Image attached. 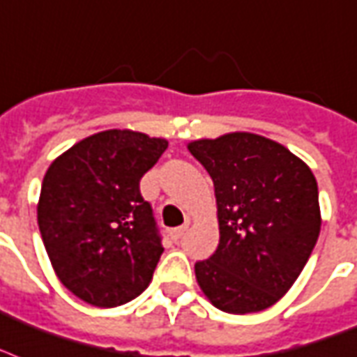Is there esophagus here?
I'll return each mask as SVG.
<instances>
[{"mask_svg":"<svg viewBox=\"0 0 357 357\" xmlns=\"http://www.w3.org/2000/svg\"><path fill=\"white\" fill-rule=\"evenodd\" d=\"M185 230H187V225H183V227H178V228H172V230H170V238L174 239V241H178V239H181V236H183L185 234Z\"/></svg>","mask_w":357,"mask_h":357,"instance_id":"34e87169","label":"esophagus"}]
</instances>
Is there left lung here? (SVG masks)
<instances>
[{"label":"left lung","instance_id":"left-lung-1","mask_svg":"<svg viewBox=\"0 0 357 357\" xmlns=\"http://www.w3.org/2000/svg\"><path fill=\"white\" fill-rule=\"evenodd\" d=\"M187 148L213 179L221 236L217 251L195 264L198 284L221 311H264L290 290L317 245V179L284 146L252 132Z\"/></svg>","mask_w":357,"mask_h":357}]
</instances>
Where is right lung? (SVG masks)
<instances>
[{
    "label": "right lung",
    "instance_id": "add662e5",
    "mask_svg": "<svg viewBox=\"0 0 357 357\" xmlns=\"http://www.w3.org/2000/svg\"><path fill=\"white\" fill-rule=\"evenodd\" d=\"M168 148L165 138L110 129L52 162L37 221L65 288L95 307H118L148 288L162 245L140 179Z\"/></svg>",
    "mask_w": 357,
    "mask_h": 357
}]
</instances>
